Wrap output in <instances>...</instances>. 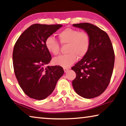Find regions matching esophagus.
<instances>
[{"mask_svg": "<svg viewBox=\"0 0 126 126\" xmlns=\"http://www.w3.org/2000/svg\"><path fill=\"white\" fill-rule=\"evenodd\" d=\"M63 69H64V71L65 73L67 72L69 70V69L67 68H63Z\"/></svg>", "mask_w": 126, "mask_h": 126, "instance_id": "obj_1", "label": "esophagus"}]
</instances>
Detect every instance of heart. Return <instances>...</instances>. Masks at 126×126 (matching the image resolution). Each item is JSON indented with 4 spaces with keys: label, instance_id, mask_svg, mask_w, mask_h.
Returning <instances> with one entry per match:
<instances>
[{
    "label": "heart",
    "instance_id": "heart-1",
    "mask_svg": "<svg viewBox=\"0 0 126 126\" xmlns=\"http://www.w3.org/2000/svg\"><path fill=\"white\" fill-rule=\"evenodd\" d=\"M62 44H68L67 54L55 58L53 63L64 68L70 67L77 61V57L81 58L86 55L90 47V37L87 32L67 28L58 33ZM45 47L50 53L54 55L58 54L60 45L58 42L50 36L45 40Z\"/></svg>",
    "mask_w": 126,
    "mask_h": 126
}]
</instances>
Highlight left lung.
Instances as JSON below:
<instances>
[{
	"mask_svg": "<svg viewBox=\"0 0 126 126\" xmlns=\"http://www.w3.org/2000/svg\"><path fill=\"white\" fill-rule=\"evenodd\" d=\"M87 32L90 47L85 57L72 69L76 77L72 81L74 90L86 99L100 95L110 81L114 64V52L109 36L98 27L89 23L73 24Z\"/></svg>",
	"mask_w": 126,
	"mask_h": 126,
	"instance_id": "left-lung-1",
	"label": "left lung"
}]
</instances>
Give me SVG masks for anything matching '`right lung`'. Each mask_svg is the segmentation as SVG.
<instances>
[{"label":"right lung","instance_id":"add662e5","mask_svg":"<svg viewBox=\"0 0 126 126\" xmlns=\"http://www.w3.org/2000/svg\"><path fill=\"white\" fill-rule=\"evenodd\" d=\"M61 25L33 24L22 33L14 47L13 64L18 83L25 94L41 100L49 96L64 73L59 65L47 66L51 56L45 40Z\"/></svg>","mask_w":126,"mask_h":126}]
</instances>
